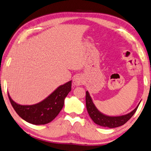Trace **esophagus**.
I'll return each mask as SVG.
<instances>
[{
	"mask_svg": "<svg viewBox=\"0 0 151 151\" xmlns=\"http://www.w3.org/2000/svg\"><path fill=\"white\" fill-rule=\"evenodd\" d=\"M73 83L76 86H81L84 84V79L83 76L79 75H75L73 78Z\"/></svg>",
	"mask_w": 151,
	"mask_h": 151,
	"instance_id": "34e87169",
	"label": "esophagus"
}]
</instances>
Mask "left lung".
Segmentation results:
<instances>
[{"instance_id": "obj_1", "label": "left lung", "mask_w": 151, "mask_h": 151, "mask_svg": "<svg viewBox=\"0 0 151 151\" xmlns=\"http://www.w3.org/2000/svg\"><path fill=\"white\" fill-rule=\"evenodd\" d=\"M140 103L136 108L130 113L119 116H109L101 113L98 110L93 101L91 97L90 96L89 93L88 92V91H86V107L88 114L94 123L103 127L113 128L124 125L134 114Z\"/></svg>"}]
</instances>
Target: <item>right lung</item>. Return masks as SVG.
<instances>
[{"instance_id":"right-lung-1","label":"right lung","mask_w":151,"mask_h":151,"mask_svg":"<svg viewBox=\"0 0 151 151\" xmlns=\"http://www.w3.org/2000/svg\"><path fill=\"white\" fill-rule=\"evenodd\" d=\"M72 81L59 86L43 101L33 105H20L8 96L12 106L19 116L27 122L34 125L50 123L63 109L64 99L71 91Z\"/></svg>"}]
</instances>
